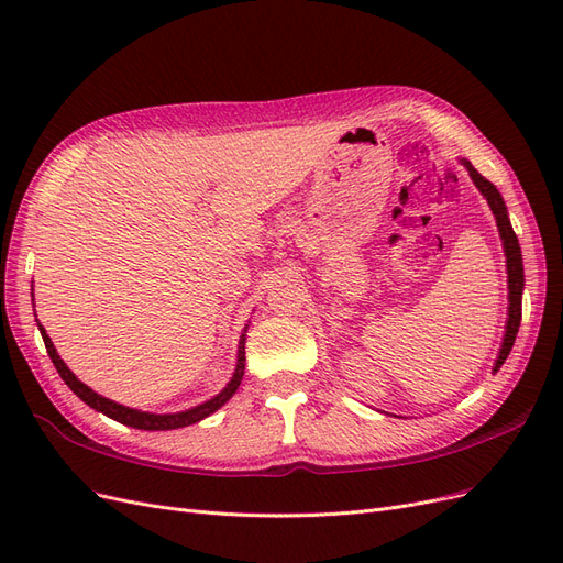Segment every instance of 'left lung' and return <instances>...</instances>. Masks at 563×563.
Here are the masks:
<instances>
[{
    "label": "left lung",
    "mask_w": 563,
    "mask_h": 563,
    "mask_svg": "<svg viewBox=\"0 0 563 563\" xmlns=\"http://www.w3.org/2000/svg\"><path fill=\"white\" fill-rule=\"evenodd\" d=\"M467 172L474 180V185L479 187L482 195L486 197L488 207L493 211V216H496V223H498V230H500V236H503V246H505V255H507V282H509V319H507V331H505V338H503V347H500V354L496 360V366H493V371H498L507 354L512 352V345H515V338L519 333V323H521V291H523V265H521V249H519V240L517 234L512 230V225H509V218H507V209H505V201L500 197V192L496 190V185H493L490 180H486L476 168L465 162Z\"/></svg>",
    "instance_id": "8db88e82"
}]
</instances>
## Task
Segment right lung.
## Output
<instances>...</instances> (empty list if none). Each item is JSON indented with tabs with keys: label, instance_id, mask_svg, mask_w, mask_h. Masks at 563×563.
<instances>
[{
	"label": "right lung",
	"instance_id": "add662e5",
	"mask_svg": "<svg viewBox=\"0 0 563 563\" xmlns=\"http://www.w3.org/2000/svg\"><path fill=\"white\" fill-rule=\"evenodd\" d=\"M40 331H42V338H44V345H46V352L51 356V362H54V366L60 373V378L65 380V385L70 387L84 404H89L91 408H96V411L106 413L108 418L122 422V424H129V428H135V430H178V428H187V424H192V422H199V420H203L207 416H211L213 411H218V408L223 406L234 395L236 387H240V383L244 378V366H246L244 343H246V335H242V340H240V356H236L234 376H232L228 387L220 391L218 397H213L211 401L201 404L197 408H190V411H183V413H172V416L143 413V411H135V408H126L122 404H114V401H110L106 397H100V395H96L93 389H89L87 385L79 383L75 378V373L63 364V360L58 356L54 343H51V338L46 335V331L42 327H40Z\"/></svg>",
	"mask_w": 563,
	"mask_h": 563
}]
</instances>
